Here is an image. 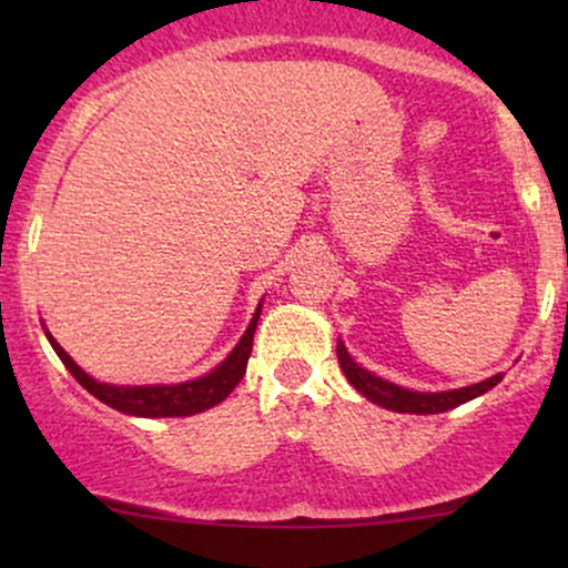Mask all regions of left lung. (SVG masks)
Here are the masks:
<instances>
[{
    "mask_svg": "<svg viewBox=\"0 0 568 568\" xmlns=\"http://www.w3.org/2000/svg\"><path fill=\"white\" fill-rule=\"evenodd\" d=\"M336 355H338V366H342L344 376H347L352 387L357 389L363 397H368L371 403L376 406L387 408V410H397V414H443V410H452L462 403L473 400V397L488 393L491 387H497L501 382V376H488V379L470 384V387H459V389H443V393H416V389H406L400 384H393L382 376L371 374L363 366H357L352 361V355L344 347V342L338 338L336 344Z\"/></svg>",
    "mask_w": 568,
    "mask_h": 568,
    "instance_id": "left-lung-1",
    "label": "left lung"
}]
</instances>
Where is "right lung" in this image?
<instances>
[{
	"instance_id": "right-lung-1",
	"label": "right lung",
	"mask_w": 568,
	"mask_h": 568,
	"mask_svg": "<svg viewBox=\"0 0 568 568\" xmlns=\"http://www.w3.org/2000/svg\"><path fill=\"white\" fill-rule=\"evenodd\" d=\"M258 315H262V304L253 312L251 323H247L245 334L240 336L237 347H234L224 361L219 363L211 374L197 376V379H189L181 384H141V387H133V384H106L98 382L90 374L77 366L69 357V352L55 342L50 331H44L48 342L53 344L55 355L61 357L63 366L69 368V374L74 376L77 382L88 389L90 395H95L98 400L106 403L122 414L130 416H146V419H162V416H192L200 414V410L213 408L216 403L226 400L234 387H237L240 379H243L247 357H251L253 349V334H256Z\"/></svg>"
}]
</instances>
